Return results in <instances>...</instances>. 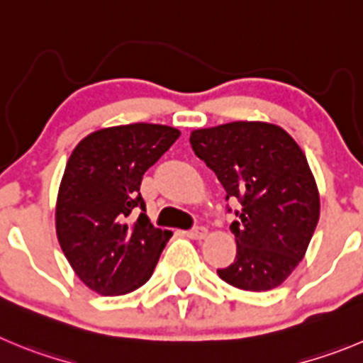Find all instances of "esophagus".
Segmentation results:
<instances>
[{
  "mask_svg": "<svg viewBox=\"0 0 363 363\" xmlns=\"http://www.w3.org/2000/svg\"><path fill=\"white\" fill-rule=\"evenodd\" d=\"M186 236H188V238H191V240H204L206 236H208V229H206V228H195V229H191V231L186 233Z\"/></svg>",
  "mask_w": 363,
  "mask_h": 363,
  "instance_id": "1",
  "label": "esophagus"
}]
</instances>
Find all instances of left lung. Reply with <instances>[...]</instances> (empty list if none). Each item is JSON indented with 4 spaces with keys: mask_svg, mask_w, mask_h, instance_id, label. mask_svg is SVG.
I'll return each mask as SVG.
<instances>
[{
    "mask_svg": "<svg viewBox=\"0 0 363 363\" xmlns=\"http://www.w3.org/2000/svg\"><path fill=\"white\" fill-rule=\"evenodd\" d=\"M193 152L242 211L231 223L236 258L218 276L249 292L279 286L306 254L320 215L317 182L292 135L265 121L197 128Z\"/></svg>",
    "mask_w": 363,
    "mask_h": 363,
    "instance_id": "obj_1",
    "label": "left lung"
}]
</instances>
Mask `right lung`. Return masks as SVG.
Returning <instances> with one entry per match:
<instances>
[{"label":"right lung","instance_id":"1","mask_svg":"<svg viewBox=\"0 0 363 363\" xmlns=\"http://www.w3.org/2000/svg\"><path fill=\"white\" fill-rule=\"evenodd\" d=\"M179 135L168 125H118L91 132L71 152L57 195V238L93 292L123 296L150 279L174 233L152 225L140 186Z\"/></svg>","mask_w":363,"mask_h":363}]
</instances>
